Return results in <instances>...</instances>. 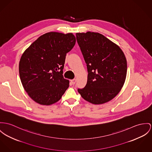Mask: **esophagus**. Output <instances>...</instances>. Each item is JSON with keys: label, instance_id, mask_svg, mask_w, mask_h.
Segmentation results:
<instances>
[{"label": "esophagus", "instance_id": "34e87169", "mask_svg": "<svg viewBox=\"0 0 152 152\" xmlns=\"http://www.w3.org/2000/svg\"><path fill=\"white\" fill-rule=\"evenodd\" d=\"M76 80L75 79H73V80H71V82H72V83L73 84H75L76 83Z\"/></svg>", "mask_w": 152, "mask_h": 152}]
</instances>
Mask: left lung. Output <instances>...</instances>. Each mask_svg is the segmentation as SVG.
Here are the masks:
<instances>
[{"label": "left lung", "instance_id": "left-lung-1", "mask_svg": "<svg viewBox=\"0 0 152 152\" xmlns=\"http://www.w3.org/2000/svg\"><path fill=\"white\" fill-rule=\"evenodd\" d=\"M76 36L88 71L87 84L78 92L93 104L107 102L118 94L126 80L127 65L124 54L101 34L87 32Z\"/></svg>", "mask_w": 152, "mask_h": 152}]
</instances>
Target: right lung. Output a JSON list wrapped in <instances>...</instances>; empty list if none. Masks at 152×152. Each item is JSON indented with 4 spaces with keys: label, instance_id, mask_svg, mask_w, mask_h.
Masks as SVG:
<instances>
[{
    "label": "right lung",
    "instance_id": "add662e5",
    "mask_svg": "<svg viewBox=\"0 0 152 152\" xmlns=\"http://www.w3.org/2000/svg\"><path fill=\"white\" fill-rule=\"evenodd\" d=\"M76 43L72 33L50 32L40 36L23 52L19 73L23 88L36 102L53 104L69 87L63 69L66 53Z\"/></svg>",
    "mask_w": 152,
    "mask_h": 152
}]
</instances>
